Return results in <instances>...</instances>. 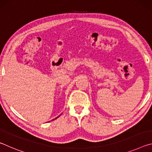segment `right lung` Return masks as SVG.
Instances as JSON below:
<instances>
[{"mask_svg": "<svg viewBox=\"0 0 152 152\" xmlns=\"http://www.w3.org/2000/svg\"><path fill=\"white\" fill-rule=\"evenodd\" d=\"M60 115H59V116L58 117H56V118H55V119H52V120H51V121H53V120H55V119H58V118L59 117H60ZM49 122H50V121H49Z\"/></svg>", "mask_w": 152, "mask_h": 152, "instance_id": "obj_1", "label": "right lung"}]
</instances>
